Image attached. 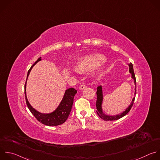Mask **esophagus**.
<instances>
[{
	"label": "esophagus",
	"mask_w": 160,
	"mask_h": 160,
	"mask_svg": "<svg viewBox=\"0 0 160 160\" xmlns=\"http://www.w3.org/2000/svg\"><path fill=\"white\" fill-rule=\"evenodd\" d=\"M86 87H87V86H86L85 84H82V85H81L80 86V90H83V89H85Z\"/></svg>",
	"instance_id": "1"
}]
</instances>
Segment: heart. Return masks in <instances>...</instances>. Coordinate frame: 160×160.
<instances>
[{
  "label": "heart",
  "instance_id": "b5f03b06",
  "mask_svg": "<svg viewBox=\"0 0 160 160\" xmlns=\"http://www.w3.org/2000/svg\"><path fill=\"white\" fill-rule=\"evenodd\" d=\"M105 60L102 55H93L80 58L76 64V68L78 72H83L93 69L100 65Z\"/></svg>",
  "mask_w": 160,
  "mask_h": 160
}]
</instances>
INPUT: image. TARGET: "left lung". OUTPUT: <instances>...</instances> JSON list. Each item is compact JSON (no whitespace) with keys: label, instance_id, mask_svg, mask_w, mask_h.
Returning a JSON list of instances; mask_svg holds the SVG:
<instances>
[{"label":"left lung","instance_id":"8db88e82","mask_svg":"<svg viewBox=\"0 0 160 160\" xmlns=\"http://www.w3.org/2000/svg\"><path fill=\"white\" fill-rule=\"evenodd\" d=\"M129 72L131 73L132 75V78L134 79V83H135V93L134 94H136V77H135V74L134 72V69H133V66L132 64L131 63L129 64ZM97 102H96V108H97V113L98 114V116L102 119L103 120L108 121H116V120H118L121 118H122V117H124V116H126L131 110L132 106L134 103V101L135 99V97L133 98L132 102L131 103V105L128 108V109H126V110L125 111H124L122 113H121V114H118L117 116H108L105 115V114H103V112H102V100H103V95H102V86H99L97 88Z\"/></svg>","mask_w":160,"mask_h":160}]
</instances>
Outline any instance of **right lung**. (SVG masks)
I'll return each mask as SVG.
<instances>
[{"label":"right lung","instance_id":"obj_1","mask_svg":"<svg viewBox=\"0 0 160 160\" xmlns=\"http://www.w3.org/2000/svg\"><path fill=\"white\" fill-rule=\"evenodd\" d=\"M40 60H41V57L39 58L38 60L30 68V69L28 72L26 81L32 68L34 65H36ZM26 82L24 85V93H25L26 102L28 105V108L31 111V112L32 114V115L36 118V119L39 122L48 126H58L63 124L67 121L72 110V108L73 103V98L75 94L77 92V90H75L73 88H70L67 89L65 91L64 97L58 107V108L54 112L46 114H41L32 108V106L29 103L26 97Z\"/></svg>","mask_w":160,"mask_h":160}]
</instances>
